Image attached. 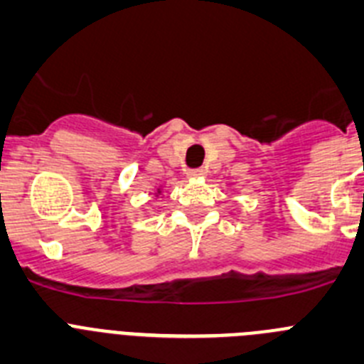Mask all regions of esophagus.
<instances>
[{
	"label": "esophagus",
	"instance_id": "esophagus-1",
	"mask_svg": "<svg viewBox=\"0 0 364 364\" xmlns=\"http://www.w3.org/2000/svg\"><path fill=\"white\" fill-rule=\"evenodd\" d=\"M201 176H205V170L203 168L188 170V178H201Z\"/></svg>",
	"mask_w": 364,
	"mask_h": 364
}]
</instances>
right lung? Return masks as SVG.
I'll return each mask as SVG.
<instances>
[{"instance_id":"right-lung-1","label":"right lung","mask_w":364,"mask_h":364,"mask_svg":"<svg viewBox=\"0 0 364 364\" xmlns=\"http://www.w3.org/2000/svg\"><path fill=\"white\" fill-rule=\"evenodd\" d=\"M158 194H159V190H158Z\"/></svg>"}]
</instances>
